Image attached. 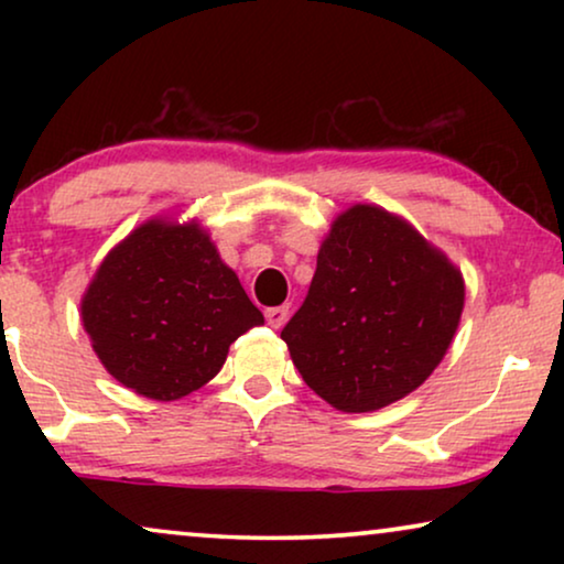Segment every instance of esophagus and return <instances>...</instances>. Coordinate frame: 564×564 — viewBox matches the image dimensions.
I'll return each instance as SVG.
<instances>
[{"label":"esophagus","mask_w":564,"mask_h":564,"mask_svg":"<svg viewBox=\"0 0 564 564\" xmlns=\"http://www.w3.org/2000/svg\"><path fill=\"white\" fill-rule=\"evenodd\" d=\"M267 315V323L272 328H282L284 323H288L290 318V305H276V307H269V311L264 313Z\"/></svg>","instance_id":"esophagus-1"}]
</instances>
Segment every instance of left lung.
Here are the masks:
<instances>
[{
  "mask_svg": "<svg viewBox=\"0 0 564 564\" xmlns=\"http://www.w3.org/2000/svg\"><path fill=\"white\" fill-rule=\"evenodd\" d=\"M465 307L459 269L377 205L338 215L282 341L307 388L344 413L405 398L438 367Z\"/></svg>",
  "mask_w": 564,
  "mask_h": 564,
  "instance_id": "obj_1",
  "label": "left lung"
}]
</instances>
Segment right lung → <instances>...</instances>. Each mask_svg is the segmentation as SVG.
<instances>
[{
	"label": "right lung",
	"instance_id": "1",
	"mask_svg": "<svg viewBox=\"0 0 564 564\" xmlns=\"http://www.w3.org/2000/svg\"><path fill=\"white\" fill-rule=\"evenodd\" d=\"M82 323L115 380L176 400L210 382L228 346L264 315L195 220L156 218L107 253L84 292Z\"/></svg>",
	"mask_w": 564,
	"mask_h": 564
}]
</instances>
